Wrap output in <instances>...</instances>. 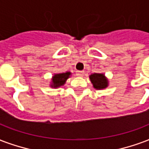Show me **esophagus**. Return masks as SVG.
<instances>
[{
    "instance_id": "1",
    "label": "esophagus",
    "mask_w": 149,
    "mask_h": 149,
    "mask_svg": "<svg viewBox=\"0 0 149 149\" xmlns=\"http://www.w3.org/2000/svg\"><path fill=\"white\" fill-rule=\"evenodd\" d=\"M76 74H77V76H78V77H84V72L78 70V71L76 72Z\"/></svg>"
}]
</instances>
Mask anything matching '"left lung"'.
Here are the masks:
<instances>
[{
	"mask_svg": "<svg viewBox=\"0 0 149 149\" xmlns=\"http://www.w3.org/2000/svg\"><path fill=\"white\" fill-rule=\"evenodd\" d=\"M93 88L96 90H102L107 88L109 85V80L104 73H92L89 76Z\"/></svg>",
	"mask_w": 149,
	"mask_h": 149,
	"instance_id": "8db88e82",
	"label": "left lung"
}]
</instances>
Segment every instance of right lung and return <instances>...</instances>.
<instances>
[{"mask_svg": "<svg viewBox=\"0 0 149 149\" xmlns=\"http://www.w3.org/2000/svg\"><path fill=\"white\" fill-rule=\"evenodd\" d=\"M72 75L71 72H61V73H56L52 77L51 82L49 84V86L54 88H58L61 86H63L65 84L66 80H68Z\"/></svg>", "mask_w": 149, "mask_h": 149, "instance_id": "obj_1", "label": "right lung"}]
</instances>
